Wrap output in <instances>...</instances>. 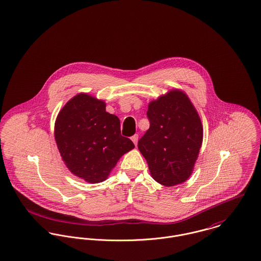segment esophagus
<instances>
[{
    "mask_svg": "<svg viewBox=\"0 0 261 261\" xmlns=\"http://www.w3.org/2000/svg\"><path fill=\"white\" fill-rule=\"evenodd\" d=\"M131 140L133 141V143H134L135 145H137V143H138V134L133 135V136L131 137Z\"/></svg>",
    "mask_w": 261,
    "mask_h": 261,
    "instance_id": "1",
    "label": "esophagus"
}]
</instances>
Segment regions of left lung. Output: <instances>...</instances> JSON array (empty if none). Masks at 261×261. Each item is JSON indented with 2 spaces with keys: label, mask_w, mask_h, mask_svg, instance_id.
Instances as JSON below:
<instances>
[{
  "label": "left lung",
  "mask_w": 261,
  "mask_h": 261,
  "mask_svg": "<svg viewBox=\"0 0 261 261\" xmlns=\"http://www.w3.org/2000/svg\"><path fill=\"white\" fill-rule=\"evenodd\" d=\"M150 128L138 149L153 179L172 187L187 180L193 171L202 142L200 116L188 96L173 90L149 104Z\"/></svg>",
  "instance_id": "left-lung-1"
}]
</instances>
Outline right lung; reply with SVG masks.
Returning <instances> with one entry per match:
<instances>
[{"mask_svg":"<svg viewBox=\"0 0 261 261\" xmlns=\"http://www.w3.org/2000/svg\"><path fill=\"white\" fill-rule=\"evenodd\" d=\"M55 138L69 171L92 184L105 180L121 156L135 147L121 135L120 120L106 112L105 103L84 93L60 110Z\"/></svg>","mask_w":261,"mask_h":261,"instance_id":"add662e5","label":"right lung"}]
</instances>
